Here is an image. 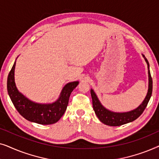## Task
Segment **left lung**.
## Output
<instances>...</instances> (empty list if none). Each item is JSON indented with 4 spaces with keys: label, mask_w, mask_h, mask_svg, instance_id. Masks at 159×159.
<instances>
[{
    "label": "left lung",
    "mask_w": 159,
    "mask_h": 159,
    "mask_svg": "<svg viewBox=\"0 0 159 159\" xmlns=\"http://www.w3.org/2000/svg\"><path fill=\"white\" fill-rule=\"evenodd\" d=\"M144 57L145 61L148 64V90L146 97L143 101V103L138 106L135 109L130 111L128 112L123 113H117L113 112L111 111L106 109L104 106L101 103L98 98L96 94H95L93 90L91 89L90 93L91 97L93 100V109L95 111V114L97 115L98 118L99 120L105 124L106 125L112 126V127H116V126H121L125 124L132 122L134 120H135L143 114L144 110L146 108V106L148 103V101L151 98L152 95V90H153V80L151 75V72L149 70V63L148 61L147 58L145 57L144 55H143Z\"/></svg>",
    "instance_id": "1"
}]
</instances>
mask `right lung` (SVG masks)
<instances>
[{"mask_svg":"<svg viewBox=\"0 0 159 159\" xmlns=\"http://www.w3.org/2000/svg\"><path fill=\"white\" fill-rule=\"evenodd\" d=\"M14 62L8 76L7 90L13 104L19 114L27 120L40 125H52L59 120L66 110L69 99L79 82L66 84L62 89L59 98L52 103L42 104L30 101L17 90L14 82Z\"/></svg>","mask_w":159,"mask_h":159,"instance_id":"obj_1","label":"right lung"}]
</instances>
